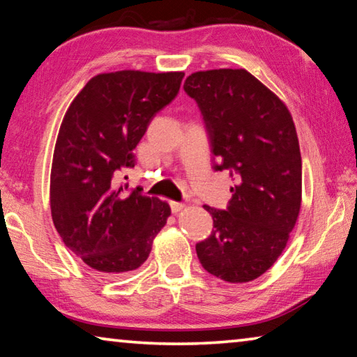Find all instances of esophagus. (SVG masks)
I'll use <instances>...</instances> for the list:
<instances>
[{"instance_id": "obj_1", "label": "esophagus", "mask_w": 357, "mask_h": 357, "mask_svg": "<svg viewBox=\"0 0 357 357\" xmlns=\"http://www.w3.org/2000/svg\"><path fill=\"white\" fill-rule=\"evenodd\" d=\"M170 206L173 213H179V211H183L185 208V204L181 202H170Z\"/></svg>"}]
</instances>
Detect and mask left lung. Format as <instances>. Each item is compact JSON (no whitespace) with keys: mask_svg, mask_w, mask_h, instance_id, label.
Wrapping results in <instances>:
<instances>
[{"mask_svg":"<svg viewBox=\"0 0 357 357\" xmlns=\"http://www.w3.org/2000/svg\"><path fill=\"white\" fill-rule=\"evenodd\" d=\"M200 107L219 164L238 181L227 211L213 215L211 236L197 244L204 269L229 283L264 274L287 247L302 198V160L291 113L245 69H213L185 78Z\"/></svg>","mask_w":357,"mask_h":357,"instance_id":"left-lung-1","label":"left lung"}]
</instances>
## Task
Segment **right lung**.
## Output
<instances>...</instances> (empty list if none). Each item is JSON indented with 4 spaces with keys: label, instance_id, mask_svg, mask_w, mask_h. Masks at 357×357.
I'll use <instances>...</instances> for the list:
<instances>
[{
    "label": "right lung",
    "instance_id": "right-lung-1",
    "mask_svg": "<svg viewBox=\"0 0 357 357\" xmlns=\"http://www.w3.org/2000/svg\"><path fill=\"white\" fill-rule=\"evenodd\" d=\"M184 72L93 77L66 112L50 174V209L66 247L104 277L135 271L167 223V202L118 185L151 119L176 98Z\"/></svg>",
    "mask_w": 357,
    "mask_h": 357
}]
</instances>
